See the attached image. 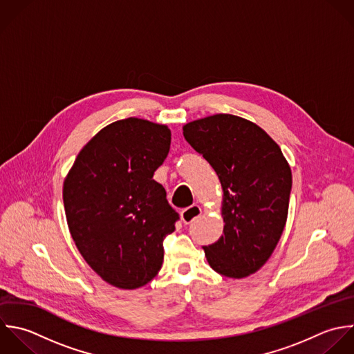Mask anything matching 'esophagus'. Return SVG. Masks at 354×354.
Instances as JSON below:
<instances>
[{
    "instance_id": "obj_1",
    "label": "esophagus",
    "mask_w": 354,
    "mask_h": 354,
    "mask_svg": "<svg viewBox=\"0 0 354 354\" xmlns=\"http://www.w3.org/2000/svg\"><path fill=\"white\" fill-rule=\"evenodd\" d=\"M201 215V208L198 205H190L187 208H185L182 212H180V216H182V221L183 223L189 225L192 222H194L198 216Z\"/></svg>"
}]
</instances>
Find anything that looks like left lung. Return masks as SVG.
Instances as JSON below:
<instances>
[{
	"mask_svg": "<svg viewBox=\"0 0 354 354\" xmlns=\"http://www.w3.org/2000/svg\"><path fill=\"white\" fill-rule=\"evenodd\" d=\"M183 136L216 172L223 189V236L203 247L209 266L241 279L273 254L287 222L291 168L258 125L232 114L189 122Z\"/></svg>",
	"mask_w": 354,
	"mask_h": 354,
	"instance_id": "8db88e82",
	"label": "left lung"
}]
</instances>
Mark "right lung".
I'll list each match as a JSON object with an SVG mask.
<instances>
[{"mask_svg":"<svg viewBox=\"0 0 354 354\" xmlns=\"http://www.w3.org/2000/svg\"><path fill=\"white\" fill-rule=\"evenodd\" d=\"M169 146L168 127L120 120L84 146L64 180L70 234L85 262L114 287L139 288L161 269L164 239L179 221L153 179Z\"/></svg>","mask_w":354,"mask_h":354,"instance_id":"add662e5","label":"right lung"}]
</instances>
